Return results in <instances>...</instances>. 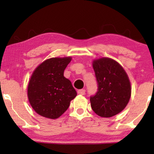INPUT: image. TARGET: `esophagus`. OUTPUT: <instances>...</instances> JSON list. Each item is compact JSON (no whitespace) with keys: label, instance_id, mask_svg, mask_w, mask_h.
Returning a JSON list of instances; mask_svg holds the SVG:
<instances>
[{"label":"esophagus","instance_id":"34e87169","mask_svg":"<svg viewBox=\"0 0 154 154\" xmlns=\"http://www.w3.org/2000/svg\"><path fill=\"white\" fill-rule=\"evenodd\" d=\"M85 90H84V89H81V90H78V94H81V95H83V94H85Z\"/></svg>","mask_w":154,"mask_h":154}]
</instances>
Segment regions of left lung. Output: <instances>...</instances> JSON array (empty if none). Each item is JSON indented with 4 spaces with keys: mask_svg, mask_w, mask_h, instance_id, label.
Instances as JSON below:
<instances>
[{
    "mask_svg": "<svg viewBox=\"0 0 154 154\" xmlns=\"http://www.w3.org/2000/svg\"><path fill=\"white\" fill-rule=\"evenodd\" d=\"M98 91L90 97L92 110L103 118H110L125 108L131 97V85L123 67L113 59L102 57L92 62Z\"/></svg>",
    "mask_w": 154,
    "mask_h": 154,
    "instance_id": "left-lung-1",
    "label": "left lung"
}]
</instances>
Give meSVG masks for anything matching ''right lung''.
<instances>
[{"label":"right lung","instance_id":"1","mask_svg":"<svg viewBox=\"0 0 154 154\" xmlns=\"http://www.w3.org/2000/svg\"><path fill=\"white\" fill-rule=\"evenodd\" d=\"M71 57L48 59L38 66L28 84L27 95L35 112L41 116L56 119L69 108L77 95L64 71Z\"/></svg>","mask_w":154,"mask_h":154}]
</instances>
